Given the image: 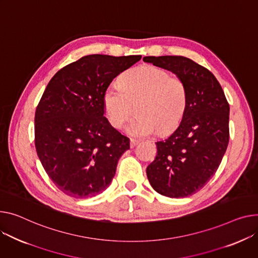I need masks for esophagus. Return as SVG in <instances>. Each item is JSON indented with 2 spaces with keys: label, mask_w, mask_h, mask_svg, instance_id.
<instances>
[{
  "label": "esophagus",
  "mask_w": 258,
  "mask_h": 258,
  "mask_svg": "<svg viewBox=\"0 0 258 258\" xmlns=\"http://www.w3.org/2000/svg\"><path fill=\"white\" fill-rule=\"evenodd\" d=\"M139 143L138 140H135V139H131V142H130V145H131V148H134L137 144Z\"/></svg>",
  "instance_id": "obj_1"
}]
</instances>
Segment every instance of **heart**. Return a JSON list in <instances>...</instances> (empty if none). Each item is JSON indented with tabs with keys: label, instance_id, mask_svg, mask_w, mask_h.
Segmentation results:
<instances>
[{
	"label": "heart",
	"instance_id": "obj_1",
	"mask_svg": "<svg viewBox=\"0 0 258 258\" xmlns=\"http://www.w3.org/2000/svg\"><path fill=\"white\" fill-rule=\"evenodd\" d=\"M119 87L109 86L102 95L105 116L115 128L121 127L132 116H137L126 125L133 137H148L172 132L180 122L187 107L185 84L170 77L162 68L143 65L124 73Z\"/></svg>",
	"mask_w": 258,
	"mask_h": 258
}]
</instances>
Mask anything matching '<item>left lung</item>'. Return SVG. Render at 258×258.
Listing matches in <instances>:
<instances>
[{
	"label": "left lung",
	"instance_id": "8db88e82",
	"mask_svg": "<svg viewBox=\"0 0 258 258\" xmlns=\"http://www.w3.org/2000/svg\"><path fill=\"white\" fill-rule=\"evenodd\" d=\"M182 80L187 107L176 130L156 142L157 157L146 168L151 186L170 198L202 188L221 164L229 141V105L221 85L207 68L182 56L144 57Z\"/></svg>",
	"mask_w": 258,
	"mask_h": 258
}]
</instances>
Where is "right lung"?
I'll return each instance as SVG.
<instances>
[{
  "label": "right lung",
  "instance_id": "obj_1",
  "mask_svg": "<svg viewBox=\"0 0 258 258\" xmlns=\"http://www.w3.org/2000/svg\"><path fill=\"white\" fill-rule=\"evenodd\" d=\"M140 59L88 55L47 84L35 113V146L48 177L64 194L93 197L111 183L130 139L105 117L102 95Z\"/></svg>",
  "mask_w": 258,
  "mask_h": 258
}]
</instances>
